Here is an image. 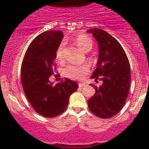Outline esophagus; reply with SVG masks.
I'll return each instance as SVG.
<instances>
[{"mask_svg":"<svg viewBox=\"0 0 149 149\" xmlns=\"http://www.w3.org/2000/svg\"><path fill=\"white\" fill-rule=\"evenodd\" d=\"M78 86H79V88H82L83 87L85 86V83H78Z\"/></svg>","mask_w":149,"mask_h":149,"instance_id":"1","label":"esophagus"}]
</instances>
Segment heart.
Instances as JSON below:
<instances>
[{
	"label": "heart",
	"instance_id": "1",
	"mask_svg": "<svg viewBox=\"0 0 149 149\" xmlns=\"http://www.w3.org/2000/svg\"><path fill=\"white\" fill-rule=\"evenodd\" d=\"M75 42L78 47L84 51H89L93 45L92 39L85 34H80L75 38ZM64 43L61 42L56 51V59L58 61H62L64 58ZM90 71V67L87 64L82 65H69L63 71L64 75L70 79L80 80Z\"/></svg>",
	"mask_w": 149,
	"mask_h": 149
}]
</instances>
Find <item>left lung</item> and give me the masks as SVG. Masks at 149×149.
Here are the masks:
<instances>
[{"label":"left lung","instance_id":"obj_1","mask_svg":"<svg viewBox=\"0 0 149 149\" xmlns=\"http://www.w3.org/2000/svg\"><path fill=\"white\" fill-rule=\"evenodd\" d=\"M99 45L97 68L91 78L103 83L95 88V94L88 101L89 109L101 118H109L118 113L125 104L130 85V66L118 41L101 29L88 31Z\"/></svg>","mask_w":149,"mask_h":149}]
</instances>
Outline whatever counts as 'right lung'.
I'll use <instances>...</instances> for the list:
<instances>
[{"label":"right lung","mask_w":149,"mask_h":149,"mask_svg":"<svg viewBox=\"0 0 149 149\" xmlns=\"http://www.w3.org/2000/svg\"><path fill=\"white\" fill-rule=\"evenodd\" d=\"M64 38L61 31H47L39 34L29 46L21 67L24 92L34 110L40 116L52 118L62 113L69 97L76 91V82L65 78L53 85L49 78L57 73L56 51Z\"/></svg>","instance_id":"right-lung-1"}]
</instances>
